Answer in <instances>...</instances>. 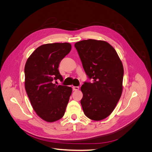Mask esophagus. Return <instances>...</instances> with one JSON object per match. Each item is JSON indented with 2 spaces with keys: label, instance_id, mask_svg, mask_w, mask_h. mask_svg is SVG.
Here are the masks:
<instances>
[{
  "label": "esophagus",
  "instance_id": "34e87169",
  "mask_svg": "<svg viewBox=\"0 0 152 152\" xmlns=\"http://www.w3.org/2000/svg\"><path fill=\"white\" fill-rule=\"evenodd\" d=\"M79 89V87L78 86H73V91H78Z\"/></svg>",
  "mask_w": 152,
  "mask_h": 152
}]
</instances>
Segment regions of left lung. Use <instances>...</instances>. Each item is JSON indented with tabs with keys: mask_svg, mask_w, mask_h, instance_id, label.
Wrapping results in <instances>:
<instances>
[{
	"mask_svg": "<svg viewBox=\"0 0 152 152\" xmlns=\"http://www.w3.org/2000/svg\"><path fill=\"white\" fill-rule=\"evenodd\" d=\"M89 80L81 87L80 103L86 116L93 121L108 117L121 98L124 68L116 50L108 42L93 39L75 44Z\"/></svg>",
	"mask_w": 152,
	"mask_h": 152,
	"instance_id": "8db88e82",
	"label": "left lung"
}]
</instances>
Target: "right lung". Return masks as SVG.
Wrapping results in <instances>:
<instances>
[{"label":"right lung","mask_w":152,"mask_h":152,"mask_svg":"<svg viewBox=\"0 0 152 152\" xmlns=\"http://www.w3.org/2000/svg\"><path fill=\"white\" fill-rule=\"evenodd\" d=\"M71 48V44L66 42L42 45L34 50L25 64L27 95L36 113L48 122L63 117L72 94V87L54 84L58 79L63 80L58 68Z\"/></svg>","instance_id":"add662e5"}]
</instances>
